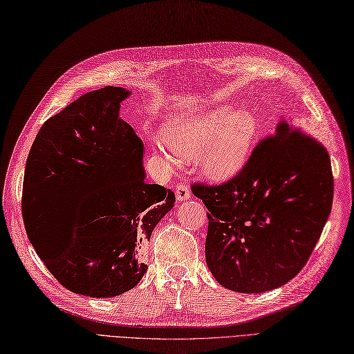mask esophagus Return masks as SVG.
I'll return each mask as SVG.
<instances>
[{
  "label": "esophagus",
  "instance_id": "esophagus-1",
  "mask_svg": "<svg viewBox=\"0 0 354 354\" xmlns=\"http://www.w3.org/2000/svg\"><path fill=\"white\" fill-rule=\"evenodd\" d=\"M176 198H177V201H186V199H189V198H190L189 186H187V185H183V183H180V185H177Z\"/></svg>",
  "mask_w": 354,
  "mask_h": 354
}]
</instances>
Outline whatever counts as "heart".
I'll use <instances>...</instances> for the list:
<instances>
[{"label":"heart","instance_id":"b5f03b06","mask_svg":"<svg viewBox=\"0 0 354 354\" xmlns=\"http://www.w3.org/2000/svg\"><path fill=\"white\" fill-rule=\"evenodd\" d=\"M231 111V106L219 105L169 123L162 131L169 151L160 149L164 160L176 164L177 156L185 161L198 158L202 173L211 180L237 174L253 149L258 120L250 111Z\"/></svg>","mask_w":354,"mask_h":354}]
</instances>
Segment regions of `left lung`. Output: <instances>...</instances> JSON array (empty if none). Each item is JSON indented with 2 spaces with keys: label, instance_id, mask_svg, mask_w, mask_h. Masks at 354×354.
Listing matches in <instances>:
<instances>
[{
  "label": "left lung",
  "instance_id": "obj_1",
  "mask_svg": "<svg viewBox=\"0 0 354 354\" xmlns=\"http://www.w3.org/2000/svg\"><path fill=\"white\" fill-rule=\"evenodd\" d=\"M192 192L208 209L205 256L216 281L263 293L310 258L333 206L331 160L318 139L283 120L233 178L193 183Z\"/></svg>",
  "mask_w": 354,
  "mask_h": 354
}]
</instances>
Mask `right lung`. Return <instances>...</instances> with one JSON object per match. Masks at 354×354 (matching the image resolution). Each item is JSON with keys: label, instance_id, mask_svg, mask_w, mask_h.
I'll list each match as a JSON object with an SVG mask.
<instances>
[{"label": "right lung", "instance_id": "add662e5", "mask_svg": "<svg viewBox=\"0 0 354 354\" xmlns=\"http://www.w3.org/2000/svg\"><path fill=\"white\" fill-rule=\"evenodd\" d=\"M129 95L105 86L46 120L24 169L28 237L57 281L82 296L114 297L135 287L148 270L142 249L176 202L173 190L145 180V146L118 117ZM64 188H83L91 202L59 230L50 201Z\"/></svg>", "mask_w": 354, "mask_h": 354}]
</instances>
